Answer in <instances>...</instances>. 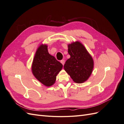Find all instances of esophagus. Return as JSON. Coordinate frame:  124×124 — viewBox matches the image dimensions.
Returning a JSON list of instances; mask_svg holds the SVG:
<instances>
[{
	"instance_id": "esophagus-1",
	"label": "esophagus",
	"mask_w": 124,
	"mask_h": 124,
	"mask_svg": "<svg viewBox=\"0 0 124 124\" xmlns=\"http://www.w3.org/2000/svg\"><path fill=\"white\" fill-rule=\"evenodd\" d=\"M61 62L62 63V65L63 66V65H64V64H65V60L64 59H62V61H61Z\"/></svg>"
}]
</instances>
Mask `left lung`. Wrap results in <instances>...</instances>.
I'll use <instances>...</instances> for the list:
<instances>
[{
  "mask_svg": "<svg viewBox=\"0 0 124 124\" xmlns=\"http://www.w3.org/2000/svg\"><path fill=\"white\" fill-rule=\"evenodd\" d=\"M68 47L70 57L66 62L64 69L74 82L82 83L92 73L93 59L83 45L78 41L69 44Z\"/></svg>",
  "mask_w": 124,
  "mask_h": 124,
  "instance_id": "obj_1",
  "label": "left lung"
}]
</instances>
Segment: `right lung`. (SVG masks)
I'll return each mask as SVG.
<instances>
[{"label":"right lung","mask_w":124,"mask_h":124,"mask_svg":"<svg viewBox=\"0 0 124 124\" xmlns=\"http://www.w3.org/2000/svg\"><path fill=\"white\" fill-rule=\"evenodd\" d=\"M62 65L47 51L46 45H41L37 49L32 64V72L35 78L46 86L53 85Z\"/></svg>","instance_id":"right-lung-1"}]
</instances>
